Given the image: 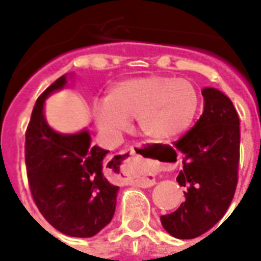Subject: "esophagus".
Listing matches in <instances>:
<instances>
[{"instance_id":"34e87169","label":"esophagus","mask_w":261,"mask_h":261,"mask_svg":"<svg viewBox=\"0 0 261 261\" xmlns=\"http://www.w3.org/2000/svg\"><path fill=\"white\" fill-rule=\"evenodd\" d=\"M137 151H138L137 147L127 148V149L121 151L117 155H114L113 158H112V162L117 165L120 164V168H121V165L134 159V156L137 155ZM120 172L124 175V180L130 181V183L138 187L147 189V187H152L155 185V176H153L151 168H148V166H141L137 170L121 169Z\"/></svg>"}]
</instances>
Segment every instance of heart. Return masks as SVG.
Masks as SVG:
<instances>
[{"label": "heart", "instance_id": "b5f03b06", "mask_svg": "<svg viewBox=\"0 0 261 261\" xmlns=\"http://www.w3.org/2000/svg\"><path fill=\"white\" fill-rule=\"evenodd\" d=\"M200 97L187 80L164 75L133 78L114 85L106 102L93 108L96 124L117 133L127 119L136 117L138 128L155 142L173 141L183 136L196 119Z\"/></svg>", "mask_w": 261, "mask_h": 261}]
</instances>
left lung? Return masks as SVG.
I'll return each instance as SVG.
<instances>
[{"instance_id": "1", "label": "left lung", "mask_w": 261, "mask_h": 261, "mask_svg": "<svg viewBox=\"0 0 261 261\" xmlns=\"http://www.w3.org/2000/svg\"><path fill=\"white\" fill-rule=\"evenodd\" d=\"M204 112L175 142L183 158L176 180L186 200L161 222L177 239H194L224 217L238 185L241 128L233 103L215 88H204Z\"/></svg>"}]
</instances>
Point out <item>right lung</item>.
<instances>
[{"label":"right lung","instance_id":"add662e5","mask_svg":"<svg viewBox=\"0 0 261 261\" xmlns=\"http://www.w3.org/2000/svg\"><path fill=\"white\" fill-rule=\"evenodd\" d=\"M67 85V75L54 81L36 100L26 130L25 162L33 200L48 224L61 233L91 238L112 221L119 186L110 183L109 151L92 145L86 130L60 134L44 119V100Z\"/></svg>","mask_w":261,"mask_h":261}]
</instances>
